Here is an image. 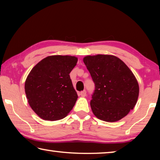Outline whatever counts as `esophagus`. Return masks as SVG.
I'll return each instance as SVG.
<instances>
[{"instance_id": "esophagus-1", "label": "esophagus", "mask_w": 160, "mask_h": 160, "mask_svg": "<svg viewBox=\"0 0 160 160\" xmlns=\"http://www.w3.org/2000/svg\"><path fill=\"white\" fill-rule=\"evenodd\" d=\"M86 94H87V92H86L85 90H83V91H82V92H81L80 93V95L81 97H85L86 96Z\"/></svg>"}]
</instances>
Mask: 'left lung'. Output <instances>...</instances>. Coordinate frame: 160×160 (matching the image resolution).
<instances>
[{
	"label": "left lung",
	"mask_w": 160,
	"mask_h": 160,
	"mask_svg": "<svg viewBox=\"0 0 160 160\" xmlns=\"http://www.w3.org/2000/svg\"><path fill=\"white\" fill-rule=\"evenodd\" d=\"M83 62L95 84L90 102L94 115L107 122H116L136 104L139 85L134 74L120 58L113 55L87 56Z\"/></svg>",
	"instance_id": "left-lung-1"
}]
</instances>
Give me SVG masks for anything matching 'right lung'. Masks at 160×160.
<instances>
[{
    "mask_svg": "<svg viewBox=\"0 0 160 160\" xmlns=\"http://www.w3.org/2000/svg\"><path fill=\"white\" fill-rule=\"evenodd\" d=\"M77 62L76 56H49L29 72L25 83L26 97L32 109L43 120H60L73 108L78 94L69 74Z\"/></svg>",
    "mask_w": 160,
    "mask_h": 160,
    "instance_id": "right-lung-1",
    "label": "right lung"
}]
</instances>
